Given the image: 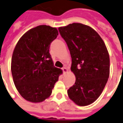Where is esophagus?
I'll use <instances>...</instances> for the list:
<instances>
[{"label":"esophagus","mask_w":123,"mask_h":123,"mask_svg":"<svg viewBox=\"0 0 123 123\" xmlns=\"http://www.w3.org/2000/svg\"><path fill=\"white\" fill-rule=\"evenodd\" d=\"M62 71L63 73H66L68 72V69H67L66 67H63V68L62 69Z\"/></svg>","instance_id":"obj_1"}]
</instances>
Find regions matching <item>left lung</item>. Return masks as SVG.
Listing matches in <instances>:
<instances>
[{"instance_id": "left-lung-1", "label": "left lung", "mask_w": 123, "mask_h": 123, "mask_svg": "<svg viewBox=\"0 0 123 123\" xmlns=\"http://www.w3.org/2000/svg\"><path fill=\"white\" fill-rule=\"evenodd\" d=\"M72 58L74 84L67 90L70 99L80 106L95 102L102 93L110 75V56L95 30L81 23L58 28Z\"/></svg>"}]
</instances>
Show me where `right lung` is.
Returning a JSON list of instances; mask_svg holds the SVG:
<instances>
[{
  "mask_svg": "<svg viewBox=\"0 0 123 123\" xmlns=\"http://www.w3.org/2000/svg\"><path fill=\"white\" fill-rule=\"evenodd\" d=\"M58 35L56 28L37 26L26 32L15 47L11 63L13 82L29 102H43L49 97L62 74L54 66L49 53L50 43Z\"/></svg>",
  "mask_w": 123,
  "mask_h": 123,
  "instance_id": "1",
  "label": "right lung"
}]
</instances>
